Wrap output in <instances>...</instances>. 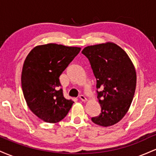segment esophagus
<instances>
[{
    "label": "esophagus",
    "instance_id": "obj_1",
    "mask_svg": "<svg viewBox=\"0 0 156 156\" xmlns=\"http://www.w3.org/2000/svg\"><path fill=\"white\" fill-rule=\"evenodd\" d=\"M79 98L81 101H83V102L87 101V98H86V97L83 95V94H80V95L79 96Z\"/></svg>",
    "mask_w": 156,
    "mask_h": 156
}]
</instances>
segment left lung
<instances>
[{
	"instance_id": "obj_1",
	"label": "left lung",
	"mask_w": 156,
	"mask_h": 156,
	"mask_svg": "<svg viewBox=\"0 0 156 156\" xmlns=\"http://www.w3.org/2000/svg\"><path fill=\"white\" fill-rule=\"evenodd\" d=\"M87 57L97 80L101 114L92 118L103 127L115 125L128 112L136 86L133 62L122 48L114 42L87 46L82 51Z\"/></svg>"
}]
</instances>
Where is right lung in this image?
<instances>
[{
  "label": "right lung",
  "instance_id": "add662e5",
  "mask_svg": "<svg viewBox=\"0 0 156 156\" xmlns=\"http://www.w3.org/2000/svg\"><path fill=\"white\" fill-rule=\"evenodd\" d=\"M80 48L49 43L36 46L23 64L21 84L28 108L48 123L63 119L74 102L64 98L59 76Z\"/></svg>",
  "mask_w": 156,
  "mask_h": 156
}]
</instances>
